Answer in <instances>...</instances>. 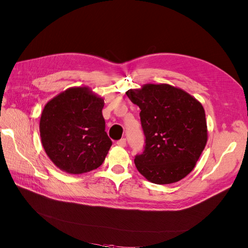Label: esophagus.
Returning <instances> with one entry per match:
<instances>
[{
  "label": "esophagus",
  "instance_id": "1",
  "mask_svg": "<svg viewBox=\"0 0 248 248\" xmlns=\"http://www.w3.org/2000/svg\"><path fill=\"white\" fill-rule=\"evenodd\" d=\"M117 144L119 147H125V145H127V141H125V139H121L119 140H117Z\"/></svg>",
  "mask_w": 248,
  "mask_h": 248
}]
</instances>
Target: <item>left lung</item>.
Wrapping results in <instances>:
<instances>
[{
    "mask_svg": "<svg viewBox=\"0 0 248 248\" xmlns=\"http://www.w3.org/2000/svg\"><path fill=\"white\" fill-rule=\"evenodd\" d=\"M140 108L145 150L135 156L138 170L155 184L180 181L191 172L207 144L202 104L170 84H145L125 92Z\"/></svg>",
    "mask_w": 248,
    "mask_h": 248,
    "instance_id": "1",
    "label": "left lung"
}]
</instances>
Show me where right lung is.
<instances>
[{"mask_svg": "<svg viewBox=\"0 0 248 248\" xmlns=\"http://www.w3.org/2000/svg\"><path fill=\"white\" fill-rule=\"evenodd\" d=\"M104 99L89 87H70L45 105L39 131L46 155L61 170H96L112 146L102 115Z\"/></svg>", "mask_w": 248, "mask_h": 248, "instance_id": "right-lung-1", "label": "right lung"}]
</instances>
